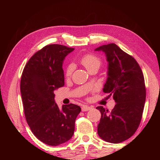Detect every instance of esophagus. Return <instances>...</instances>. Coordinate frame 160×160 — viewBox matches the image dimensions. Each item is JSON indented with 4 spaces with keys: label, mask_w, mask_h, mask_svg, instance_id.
I'll return each mask as SVG.
<instances>
[{
    "label": "esophagus",
    "mask_w": 160,
    "mask_h": 160,
    "mask_svg": "<svg viewBox=\"0 0 160 160\" xmlns=\"http://www.w3.org/2000/svg\"><path fill=\"white\" fill-rule=\"evenodd\" d=\"M92 109L91 107H89L88 105H84L82 107V112H88V111Z\"/></svg>",
    "instance_id": "esophagus-1"
}]
</instances>
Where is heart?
<instances>
[{
  "instance_id": "b5f03b06",
  "label": "heart",
  "mask_w": 160,
  "mask_h": 160,
  "mask_svg": "<svg viewBox=\"0 0 160 160\" xmlns=\"http://www.w3.org/2000/svg\"><path fill=\"white\" fill-rule=\"evenodd\" d=\"M80 63H82L85 68L89 72L93 69H99L102 64V61L99 57L94 54H85L82 56L80 58ZM74 70L73 64H70L68 66L66 70V75L67 76H69L72 74V71Z\"/></svg>"
}]
</instances>
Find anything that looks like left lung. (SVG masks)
Returning <instances> with one entry per match:
<instances>
[{
	"instance_id": "8db88e82",
	"label": "left lung",
	"mask_w": 160,
	"mask_h": 160,
	"mask_svg": "<svg viewBox=\"0 0 160 160\" xmlns=\"http://www.w3.org/2000/svg\"><path fill=\"white\" fill-rule=\"evenodd\" d=\"M108 61V78L103 92L113 95L116 103L110 113L103 107L97 126L99 136L104 141L119 143L131 138L138 128L144 109L146 90L142 70L133 57L115 44L102 45Z\"/></svg>"
}]
</instances>
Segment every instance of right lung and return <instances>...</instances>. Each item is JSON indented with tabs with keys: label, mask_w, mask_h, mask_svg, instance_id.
<instances>
[{
	"label": "right lung",
	"mask_w": 160,
	"mask_h": 160,
	"mask_svg": "<svg viewBox=\"0 0 160 160\" xmlns=\"http://www.w3.org/2000/svg\"><path fill=\"white\" fill-rule=\"evenodd\" d=\"M74 50L60 44H50L38 51L24 68L20 92L24 112L32 132L45 144L57 146L71 138L81 108L73 104L55 102L54 91L64 85L63 63Z\"/></svg>",
	"instance_id": "add662e5"
}]
</instances>
